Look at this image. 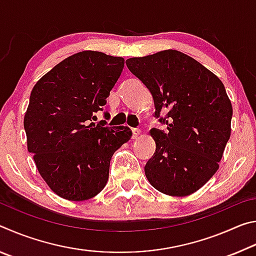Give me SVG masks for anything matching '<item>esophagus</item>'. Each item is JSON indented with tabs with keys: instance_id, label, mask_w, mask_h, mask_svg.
<instances>
[{
	"instance_id": "esophagus-1",
	"label": "esophagus",
	"mask_w": 256,
	"mask_h": 256,
	"mask_svg": "<svg viewBox=\"0 0 256 256\" xmlns=\"http://www.w3.org/2000/svg\"><path fill=\"white\" fill-rule=\"evenodd\" d=\"M141 131L138 128H132V138H138V136H140Z\"/></svg>"
}]
</instances>
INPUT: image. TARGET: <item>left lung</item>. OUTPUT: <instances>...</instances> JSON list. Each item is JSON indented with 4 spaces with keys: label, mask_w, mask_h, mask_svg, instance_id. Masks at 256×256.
I'll return each instance as SVG.
<instances>
[{
    "label": "left lung",
    "mask_w": 256,
    "mask_h": 256,
    "mask_svg": "<svg viewBox=\"0 0 256 256\" xmlns=\"http://www.w3.org/2000/svg\"><path fill=\"white\" fill-rule=\"evenodd\" d=\"M126 66L149 89L154 116L167 125L166 132L150 131L156 151L144 166L146 178L167 196L196 192L218 170L230 138L232 107L224 84L175 50L128 58Z\"/></svg>",
    "instance_id": "left-lung-1"
}]
</instances>
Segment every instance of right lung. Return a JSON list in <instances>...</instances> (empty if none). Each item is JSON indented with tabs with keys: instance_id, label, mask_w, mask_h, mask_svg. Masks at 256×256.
I'll use <instances>...</instances> for the list:
<instances>
[{
	"instance_id": "obj_1",
	"label": "right lung",
	"mask_w": 256,
	"mask_h": 256,
	"mask_svg": "<svg viewBox=\"0 0 256 256\" xmlns=\"http://www.w3.org/2000/svg\"><path fill=\"white\" fill-rule=\"evenodd\" d=\"M123 68V58L84 50L55 66L32 90L24 120L27 148L42 180L66 200L100 193L112 154L132 136L128 126L92 122Z\"/></svg>"
}]
</instances>
